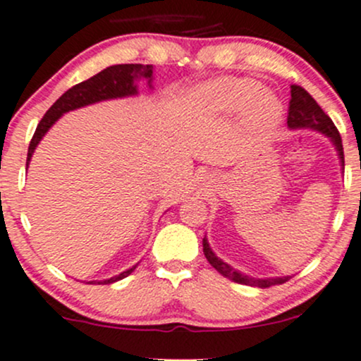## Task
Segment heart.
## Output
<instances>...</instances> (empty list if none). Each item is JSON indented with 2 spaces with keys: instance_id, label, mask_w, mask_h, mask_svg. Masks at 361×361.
Returning <instances> with one entry per match:
<instances>
[{
  "instance_id": "obj_1",
  "label": "heart",
  "mask_w": 361,
  "mask_h": 361,
  "mask_svg": "<svg viewBox=\"0 0 361 361\" xmlns=\"http://www.w3.org/2000/svg\"><path fill=\"white\" fill-rule=\"evenodd\" d=\"M259 94V86L247 79H226L218 81L202 90V100L214 109H237L245 105L254 97L249 107V116L254 124L270 128L279 121L280 104L271 94Z\"/></svg>"
}]
</instances>
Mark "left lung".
Wrapping results in <instances>:
<instances>
[{"instance_id": "8db88e82", "label": "left lung", "mask_w": 361, "mask_h": 361, "mask_svg": "<svg viewBox=\"0 0 361 361\" xmlns=\"http://www.w3.org/2000/svg\"><path fill=\"white\" fill-rule=\"evenodd\" d=\"M287 124L289 128H313V130L324 133L329 138L332 140L334 145H336L337 152H339L341 164L344 166V150H343V142H341V135L337 131L336 124L332 123L331 117L322 111L320 105L314 102V98L306 91L305 88L298 85L290 86V100H289V116H287ZM204 254H206L207 261L211 263V267L216 271L221 273L226 279L233 280L235 283H244V286L250 287H261V289H267L271 286H280V283H286L290 276H276V279H252V276L244 275V273L233 270L230 264L223 263L219 257H216V254L212 252L209 247V242L204 238Z\"/></svg>"}]
</instances>
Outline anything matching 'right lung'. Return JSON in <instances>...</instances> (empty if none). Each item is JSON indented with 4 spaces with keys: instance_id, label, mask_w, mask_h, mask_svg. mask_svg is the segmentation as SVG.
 Segmentation results:
<instances>
[{
    "instance_id": "add662e5",
    "label": "right lung",
    "mask_w": 361,
    "mask_h": 361,
    "mask_svg": "<svg viewBox=\"0 0 361 361\" xmlns=\"http://www.w3.org/2000/svg\"><path fill=\"white\" fill-rule=\"evenodd\" d=\"M142 78L149 79V85H150L152 66H142V63H121V66L107 67V69L94 74L93 78L86 79V81L79 82V85L72 86L71 90H67L66 93H63L62 97H60L59 100L48 109L47 114L43 116V119H41L39 124H37L32 140H30L29 143L27 166H29L30 157H32L34 149L37 147V143L41 142L44 133L50 130L53 124H55V121L59 119L62 114L74 111V109H79V107H85V105L94 104V102L135 94L136 93L135 79H142ZM135 268L136 267H133L130 270L121 273V275L112 276V279L109 280H104L102 283H112V282H117V280H123L124 276L130 275Z\"/></svg>"
}]
</instances>
